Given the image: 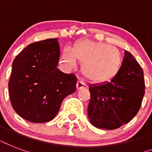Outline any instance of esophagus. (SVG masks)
Instances as JSON below:
<instances>
[{"label": "esophagus", "instance_id": "34e87169", "mask_svg": "<svg viewBox=\"0 0 152 152\" xmlns=\"http://www.w3.org/2000/svg\"><path fill=\"white\" fill-rule=\"evenodd\" d=\"M87 87V84L85 83H83L82 80H79L76 83V88H77V90H80L81 88H84Z\"/></svg>", "mask_w": 152, "mask_h": 152}]
</instances>
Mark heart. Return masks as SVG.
Returning a JSON list of instances; mask_svg holds the SVG:
<instances>
[{"label":"heart","mask_w":152,"mask_h":152,"mask_svg":"<svg viewBox=\"0 0 152 152\" xmlns=\"http://www.w3.org/2000/svg\"><path fill=\"white\" fill-rule=\"evenodd\" d=\"M62 61L69 68H74L76 59L82 62L81 71L93 83H105L113 80L120 72L123 64L120 51L109 44L85 40L73 49L65 47Z\"/></svg>","instance_id":"heart-1"}]
</instances>
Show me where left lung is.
Instances as JSON below:
<instances>
[{"label": "left lung", "instance_id": "left-lung-1", "mask_svg": "<svg viewBox=\"0 0 152 152\" xmlns=\"http://www.w3.org/2000/svg\"><path fill=\"white\" fill-rule=\"evenodd\" d=\"M144 72L129 52L125 51L121 69L113 80L89 86L88 118L95 127L116 129L138 113L144 95Z\"/></svg>", "mask_w": 152, "mask_h": 152}]
</instances>
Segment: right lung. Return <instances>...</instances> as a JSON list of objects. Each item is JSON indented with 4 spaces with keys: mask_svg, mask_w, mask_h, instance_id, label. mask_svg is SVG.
<instances>
[{
    "mask_svg": "<svg viewBox=\"0 0 152 152\" xmlns=\"http://www.w3.org/2000/svg\"><path fill=\"white\" fill-rule=\"evenodd\" d=\"M58 39L28 45L13 61L8 82L14 110L33 123L51 121L64 98L76 90L77 79L57 69L60 59Z\"/></svg>",
    "mask_w": 152,
    "mask_h": 152,
    "instance_id": "add662e5",
    "label": "right lung"
}]
</instances>
